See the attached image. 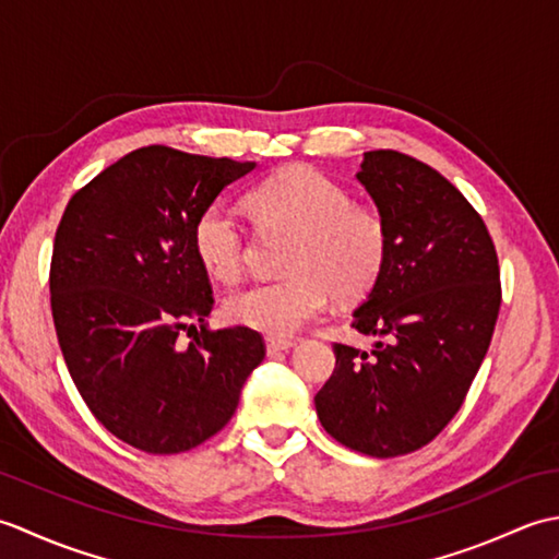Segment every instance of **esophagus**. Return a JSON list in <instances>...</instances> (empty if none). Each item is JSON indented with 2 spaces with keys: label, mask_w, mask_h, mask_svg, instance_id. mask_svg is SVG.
Here are the masks:
<instances>
[{
  "label": "esophagus",
  "mask_w": 559,
  "mask_h": 559,
  "mask_svg": "<svg viewBox=\"0 0 559 559\" xmlns=\"http://www.w3.org/2000/svg\"><path fill=\"white\" fill-rule=\"evenodd\" d=\"M293 346H295V341H288V338H266V350H269V355L290 350Z\"/></svg>",
  "instance_id": "1"
}]
</instances>
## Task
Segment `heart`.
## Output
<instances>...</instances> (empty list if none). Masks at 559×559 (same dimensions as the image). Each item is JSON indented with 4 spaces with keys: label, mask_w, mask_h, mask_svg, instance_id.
<instances>
[{
    "label": "heart",
    "mask_w": 559,
    "mask_h": 559,
    "mask_svg": "<svg viewBox=\"0 0 559 559\" xmlns=\"http://www.w3.org/2000/svg\"><path fill=\"white\" fill-rule=\"evenodd\" d=\"M247 206L266 230L293 233L281 259L286 276L252 283L225 300L230 322L269 336H290L341 302L360 300L384 273L391 233L377 209L312 165H290L249 189ZM197 259L230 283L247 261V233L225 201H211L192 223Z\"/></svg>",
    "instance_id": "heart-1"
}]
</instances>
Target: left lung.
<instances>
[{"label":"left lung","instance_id":"1","mask_svg":"<svg viewBox=\"0 0 559 559\" xmlns=\"http://www.w3.org/2000/svg\"><path fill=\"white\" fill-rule=\"evenodd\" d=\"M358 180L391 249L350 326L379 341L370 353L334 343L314 406L336 442L391 459L430 444L459 413L500 314V259L480 213L430 165L367 151Z\"/></svg>","mask_w":559,"mask_h":559}]
</instances>
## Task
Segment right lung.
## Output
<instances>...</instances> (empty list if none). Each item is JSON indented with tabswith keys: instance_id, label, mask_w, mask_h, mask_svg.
<instances>
[{
	"instance_id": "obj_1",
	"label": "right lung",
	"mask_w": 559,
	"mask_h": 559,
	"mask_svg": "<svg viewBox=\"0 0 559 559\" xmlns=\"http://www.w3.org/2000/svg\"><path fill=\"white\" fill-rule=\"evenodd\" d=\"M254 168L136 148L83 185L57 225L50 305L69 374L105 430L146 454L221 432L266 355L259 331L209 326L216 300L192 245L197 213Z\"/></svg>"
}]
</instances>
